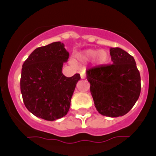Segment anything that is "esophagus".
<instances>
[{"label":"esophagus","instance_id":"esophagus-1","mask_svg":"<svg viewBox=\"0 0 156 156\" xmlns=\"http://www.w3.org/2000/svg\"><path fill=\"white\" fill-rule=\"evenodd\" d=\"M80 78H81V79H84V78H86V73H85V72H81V73H80Z\"/></svg>","mask_w":156,"mask_h":156}]
</instances>
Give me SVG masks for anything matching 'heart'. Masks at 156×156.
<instances>
[{
  "label": "heart",
  "instance_id": "heart-1",
  "mask_svg": "<svg viewBox=\"0 0 156 156\" xmlns=\"http://www.w3.org/2000/svg\"><path fill=\"white\" fill-rule=\"evenodd\" d=\"M80 59L84 61H91L94 58V62L98 65L104 64L108 62L109 55L107 51L104 50L88 49L84 51L80 55Z\"/></svg>",
  "mask_w": 156,
  "mask_h": 156
}]
</instances>
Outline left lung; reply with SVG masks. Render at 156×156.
Wrapping results in <instances>:
<instances>
[{"label":"left lung","instance_id":"1","mask_svg":"<svg viewBox=\"0 0 156 156\" xmlns=\"http://www.w3.org/2000/svg\"><path fill=\"white\" fill-rule=\"evenodd\" d=\"M112 64L87 70L95 108L110 117H122L133 108L141 92L140 73L133 57L119 48H111Z\"/></svg>","mask_w":156,"mask_h":156}]
</instances>
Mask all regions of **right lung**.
<instances>
[{"label":"right lung","mask_w":156,"mask_h":156,"mask_svg":"<svg viewBox=\"0 0 156 156\" xmlns=\"http://www.w3.org/2000/svg\"><path fill=\"white\" fill-rule=\"evenodd\" d=\"M69 53L61 42L35 49L23 64L20 90L26 107L36 117L53 121L64 117L70 107L76 84V73L66 77L62 67Z\"/></svg>","instance_id":"obj_1"}]
</instances>
